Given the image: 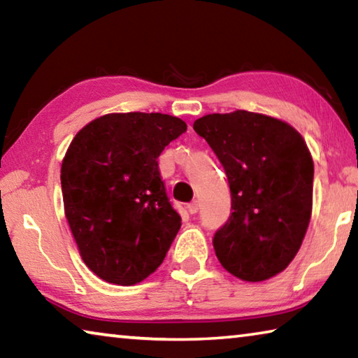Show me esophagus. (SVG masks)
<instances>
[{
    "label": "esophagus",
    "mask_w": 358,
    "mask_h": 358,
    "mask_svg": "<svg viewBox=\"0 0 358 358\" xmlns=\"http://www.w3.org/2000/svg\"><path fill=\"white\" fill-rule=\"evenodd\" d=\"M186 208H187V211H189L191 215H196L197 211H199V202H197V201H194V202H191L189 205H187Z\"/></svg>",
    "instance_id": "34e87169"
}]
</instances>
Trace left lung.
<instances>
[{"label":"left lung","instance_id":"1","mask_svg":"<svg viewBox=\"0 0 358 358\" xmlns=\"http://www.w3.org/2000/svg\"><path fill=\"white\" fill-rule=\"evenodd\" d=\"M194 131L227 175L232 213L216 230V257L243 281H265L299 252L313 210L314 164L292 126L262 113H211Z\"/></svg>","mask_w":358,"mask_h":358}]
</instances>
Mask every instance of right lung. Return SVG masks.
I'll list each match as a JSON object with an SVG mask.
<instances>
[{"label":"right lung","mask_w":358,"mask_h":358,"mask_svg":"<svg viewBox=\"0 0 358 358\" xmlns=\"http://www.w3.org/2000/svg\"><path fill=\"white\" fill-rule=\"evenodd\" d=\"M186 131L166 113H108L77 132L62 164L64 215L83 262L120 286L162 264L181 227L157 157Z\"/></svg>","instance_id":"1"}]
</instances>
